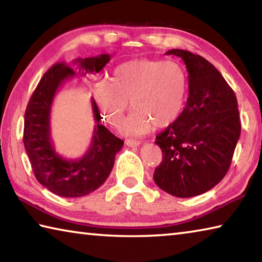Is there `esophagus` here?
<instances>
[{
	"label": "esophagus",
	"instance_id": "obj_1",
	"mask_svg": "<svg viewBox=\"0 0 262 262\" xmlns=\"http://www.w3.org/2000/svg\"><path fill=\"white\" fill-rule=\"evenodd\" d=\"M125 143H126L127 147H137V145L141 144V142L136 141V140H133V139H127Z\"/></svg>",
	"mask_w": 262,
	"mask_h": 262
}]
</instances>
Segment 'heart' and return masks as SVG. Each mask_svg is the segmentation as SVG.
Wrapping results in <instances>:
<instances>
[{"mask_svg": "<svg viewBox=\"0 0 262 262\" xmlns=\"http://www.w3.org/2000/svg\"><path fill=\"white\" fill-rule=\"evenodd\" d=\"M188 94V78L183 66L172 60H132L115 68L108 81L94 90V97L111 125H121L130 104L132 111L122 123L127 135L148 134L156 125L167 127L178 120Z\"/></svg>", "mask_w": 262, "mask_h": 262, "instance_id": "b5f03b06", "label": "heart"}]
</instances>
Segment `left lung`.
I'll list each match as a JSON object with an SVG mask.
<instances>
[{
  "label": "left lung",
  "mask_w": 262,
  "mask_h": 262,
  "mask_svg": "<svg viewBox=\"0 0 262 262\" xmlns=\"http://www.w3.org/2000/svg\"><path fill=\"white\" fill-rule=\"evenodd\" d=\"M166 55L184 60L188 98L178 120L156 136L163 161L154 180L164 192L190 198L208 192L224 178L241 136L236 95L205 57L184 50Z\"/></svg>",
  "instance_id": "obj_1"
}]
</instances>
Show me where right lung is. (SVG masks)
<instances>
[{"instance_id":"1","label":"right lung","mask_w":262,"mask_h":262,"mask_svg":"<svg viewBox=\"0 0 262 262\" xmlns=\"http://www.w3.org/2000/svg\"><path fill=\"white\" fill-rule=\"evenodd\" d=\"M111 60L108 54L75 59L78 74L99 73ZM75 72L64 62L55 63L43 74L30 98L24 117L23 142L33 173L39 183L52 193L64 198H79L90 194L107 179L114 165L115 155L123 141L100 125V113L91 99L96 126L90 148L78 159H66L55 151L51 141V106L57 89Z\"/></svg>"}]
</instances>
